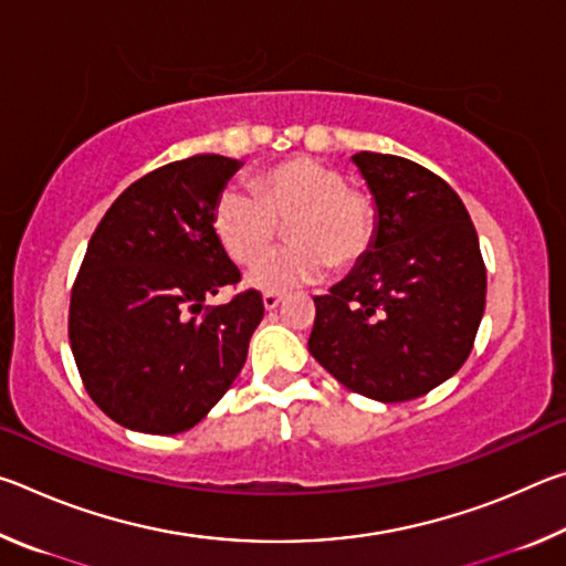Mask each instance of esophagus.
Instances as JSON below:
<instances>
[{"label": "esophagus", "mask_w": 566, "mask_h": 566, "mask_svg": "<svg viewBox=\"0 0 566 566\" xmlns=\"http://www.w3.org/2000/svg\"><path fill=\"white\" fill-rule=\"evenodd\" d=\"M280 302H282L280 294H264V296H262V304H264L266 312H274L276 306H280Z\"/></svg>", "instance_id": "obj_1"}]
</instances>
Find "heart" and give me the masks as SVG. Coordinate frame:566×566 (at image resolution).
Masks as SVG:
<instances>
[{
    "mask_svg": "<svg viewBox=\"0 0 566 566\" xmlns=\"http://www.w3.org/2000/svg\"><path fill=\"white\" fill-rule=\"evenodd\" d=\"M290 223L293 247L261 261L279 238V224ZM375 202L349 189L339 169L317 159L296 157L256 179V191L229 187L217 199L214 232L227 254L252 264L247 284L266 294L290 292L317 282L327 266L349 270L375 239Z\"/></svg>",
    "mask_w": 566,
    "mask_h": 566,
    "instance_id": "1",
    "label": "heart"
}]
</instances>
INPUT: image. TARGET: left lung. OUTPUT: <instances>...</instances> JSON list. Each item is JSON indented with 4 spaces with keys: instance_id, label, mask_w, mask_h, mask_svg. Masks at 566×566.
<instances>
[{
    "instance_id": "left-lung-1",
    "label": "left lung",
    "mask_w": 566,
    "mask_h": 566,
    "mask_svg": "<svg viewBox=\"0 0 566 566\" xmlns=\"http://www.w3.org/2000/svg\"><path fill=\"white\" fill-rule=\"evenodd\" d=\"M375 199L367 254L314 296L310 352L344 387L377 401L417 399L467 361L486 300L476 229L457 191L417 161L352 157Z\"/></svg>"
}]
</instances>
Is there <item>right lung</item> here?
Instances as JSON below:
<instances>
[{"label": "right lung", "instance_id": "1", "mask_svg": "<svg viewBox=\"0 0 566 566\" xmlns=\"http://www.w3.org/2000/svg\"><path fill=\"white\" fill-rule=\"evenodd\" d=\"M239 167L197 155L149 171L90 239L72 290L70 344L94 405L132 432H187L244 367L264 317L260 292L205 306L239 282L214 232L217 199Z\"/></svg>", "mask_w": 566, "mask_h": 566}]
</instances>
